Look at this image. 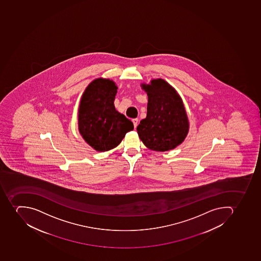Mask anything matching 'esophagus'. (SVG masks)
<instances>
[{"label":"esophagus","mask_w":261,"mask_h":261,"mask_svg":"<svg viewBox=\"0 0 261 261\" xmlns=\"http://www.w3.org/2000/svg\"><path fill=\"white\" fill-rule=\"evenodd\" d=\"M138 118H134L133 120H132V121H133L134 126H135V128H136V126H137L138 125Z\"/></svg>","instance_id":"1"}]
</instances>
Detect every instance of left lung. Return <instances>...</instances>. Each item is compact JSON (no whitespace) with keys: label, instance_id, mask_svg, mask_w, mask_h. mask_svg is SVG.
Segmentation results:
<instances>
[{"label":"left lung","instance_id":"obj_1","mask_svg":"<svg viewBox=\"0 0 261 261\" xmlns=\"http://www.w3.org/2000/svg\"><path fill=\"white\" fill-rule=\"evenodd\" d=\"M141 86L148 95V106L147 117L137 126L139 137L153 151L174 149L183 143L189 129L182 99L168 82L161 78Z\"/></svg>","mask_w":261,"mask_h":261}]
</instances>
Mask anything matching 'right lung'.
<instances>
[{"instance_id":"obj_1","label":"right lung","mask_w":261,"mask_h":261,"mask_svg":"<svg viewBox=\"0 0 261 261\" xmlns=\"http://www.w3.org/2000/svg\"><path fill=\"white\" fill-rule=\"evenodd\" d=\"M115 82L98 78L87 86L78 110V129L85 141L98 152L116 148L134 129L130 120L114 106Z\"/></svg>"}]
</instances>
